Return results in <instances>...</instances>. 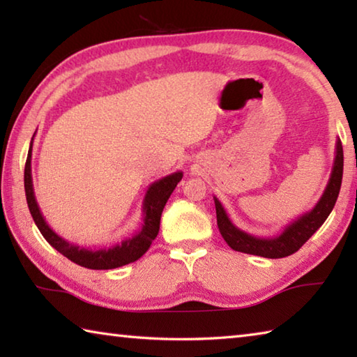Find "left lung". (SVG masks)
Segmentation results:
<instances>
[{"mask_svg":"<svg viewBox=\"0 0 357 357\" xmlns=\"http://www.w3.org/2000/svg\"><path fill=\"white\" fill-rule=\"evenodd\" d=\"M343 176V148L340 138L335 142V159L332 165L331 178L328 185L323 192L321 198L313 206L309 213L299 215L298 219L289 222L288 225L282 229L280 234L273 238H258L250 233H245L244 229L238 228L229 219L225 208L222 206L219 198L214 197L215 203V214H217V225H219L222 238L225 243L231 247L233 250L249 253V255H258L264 258H283L293 255L304 245L312 234L323 225L324 220L328 219L331 211L334 209L338 192H340Z\"/></svg>","mask_w":357,"mask_h":357,"instance_id":"8db88e82","label":"left lung"}]
</instances>
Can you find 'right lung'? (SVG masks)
Listing matches in <instances>:
<instances>
[{
    "mask_svg": "<svg viewBox=\"0 0 357 357\" xmlns=\"http://www.w3.org/2000/svg\"><path fill=\"white\" fill-rule=\"evenodd\" d=\"M36 134V132H34ZM34 138V135H33ZM33 138L29 144L26 164H25V193L29 213L33 215V220L38 225L39 231L45 241L53 249L63 253L66 258L74 261L78 266L88 269H114L126 266L129 263L137 261L138 258L143 257L149 245L153 244L157 233L160 228V215L164 211L167 200L174 190V187L183 179V172H176L168 174V176L154 181L148 187L146 195L143 198L142 206V227L137 233L126 236L124 239L113 243L110 245H100L89 249V247H80L78 244H72L69 241L59 236L58 233L48 227L44 215H42L39 204L36 202L33 176H31V154H33Z\"/></svg>",
    "mask_w": 357,
    "mask_h": 357,
    "instance_id": "1",
    "label": "right lung"
}]
</instances>
